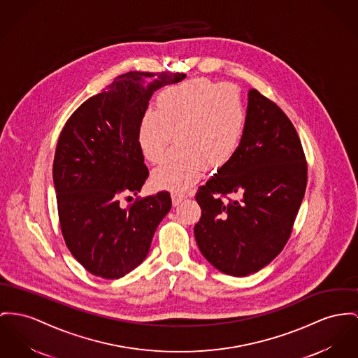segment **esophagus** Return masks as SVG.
<instances>
[{
  "label": "esophagus",
  "instance_id": "esophagus-1",
  "mask_svg": "<svg viewBox=\"0 0 358 358\" xmlns=\"http://www.w3.org/2000/svg\"><path fill=\"white\" fill-rule=\"evenodd\" d=\"M171 198H172V205L178 206L186 198V195L185 194H179V192H172Z\"/></svg>",
  "mask_w": 358,
  "mask_h": 358
}]
</instances>
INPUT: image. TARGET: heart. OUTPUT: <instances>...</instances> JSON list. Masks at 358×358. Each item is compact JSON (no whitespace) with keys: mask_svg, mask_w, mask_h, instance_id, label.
I'll use <instances>...</instances> for the list:
<instances>
[{"mask_svg":"<svg viewBox=\"0 0 358 358\" xmlns=\"http://www.w3.org/2000/svg\"><path fill=\"white\" fill-rule=\"evenodd\" d=\"M247 111L236 88L208 78H194L163 90L156 110L138 122L137 143L145 160L159 163L175 137L176 149L152 173L157 189L185 191L202 172L225 167L238 153Z\"/></svg>","mask_w":358,"mask_h":358,"instance_id":"obj_1","label":"heart"}]
</instances>
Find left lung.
Masks as SVG:
<instances>
[{
  "label": "left lung",
  "mask_w": 358,
  "mask_h": 358,
  "mask_svg": "<svg viewBox=\"0 0 358 358\" xmlns=\"http://www.w3.org/2000/svg\"><path fill=\"white\" fill-rule=\"evenodd\" d=\"M306 186L307 163L294 126L275 103L250 90L236 156L195 195L201 254L228 275L259 271L285 247Z\"/></svg>",
  "instance_id": "obj_1"
}]
</instances>
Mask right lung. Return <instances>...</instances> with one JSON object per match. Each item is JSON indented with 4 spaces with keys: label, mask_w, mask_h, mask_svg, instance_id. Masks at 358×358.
Instances as JSON below:
<instances>
[{
    "label": "right lung",
    "mask_w": 358,
    "mask_h": 358,
    "mask_svg": "<svg viewBox=\"0 0 358 358\" xmlns=\"http://www.w3.org/2000/svg\"><path fill=\"white\" fill-rule=\"evenodd\" d=\"M183 73L129 72L84 101L64 126L52 179L61 231L73 257L94 275L114 280L146 258L157 225L171 210L160 191L120 206L141 191L149 175L137 127L152 95Z\"/></svg>",
    "instance_id": "add662e5"
}]
</instances>
